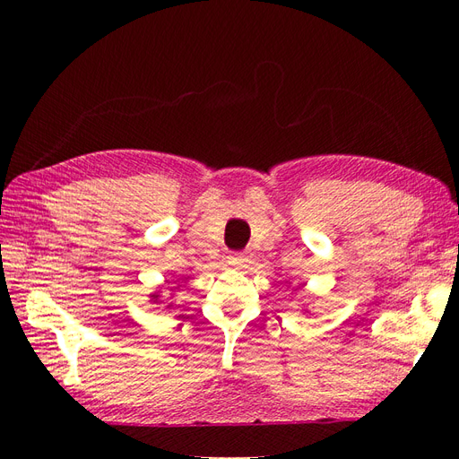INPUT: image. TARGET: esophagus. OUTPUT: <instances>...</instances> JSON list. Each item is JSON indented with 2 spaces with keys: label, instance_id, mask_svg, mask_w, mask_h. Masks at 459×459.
<instances>
[{
  "label": "esophagus",
  "instance_id": "1",
  "mask_svg": "<svg viewBox=\"0 0 459 459\" xmlns=\"http://www.w3.org/2000/svg\"><path fill=\"white\" fill-rule=\"evenodd\" d=\"M248 258H247V255H243V253H235V255H230V258H228V262L231 264V266H235V268H241V266H245V262H247Z\"/></svg>",
  "mask_w": 459,
  "mask_h": 459
}]
</instances>
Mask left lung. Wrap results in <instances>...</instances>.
Instances as JSON below:
<instances>
[{
	"label": "left lung",
	"instance_id": "left-lung-1",
	"mask_svg": "<svg viewBox=\"0 0 459 459\" xmlns=\"http://www.w3.org/2000/svg\"><path fill=\"white\" fill-rule=\"evenodd\" d=\"M304 312H307V310H304Z\"/></svg>",
	"mask_w": 459,
	"mask_h": 459
}]
</instances>
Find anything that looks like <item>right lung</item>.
<instances>
[{
  "label": "right lung",
  "mask_w": 459,
  "mask_h": 459,
  "mask_svg": "<svg viewBox=\"0 0 459 459\" xmlns=\"http://www.w3.org/2000/svg\"><path fill=\"white\" fill-rule=\"evenodd\" d=\"M187 280H189V277H182V283H187ZM179 287H182V285H178V287L169 289L170 293H166V295H162V290H155V293H151V295H149V299H151V302H152V304H162V302L166 300V308H172V307H174V302H170V299L174 297V293H176V290H178Z\"/></svg>",
  "instance_id": "add662e5"
}]
</instances>
